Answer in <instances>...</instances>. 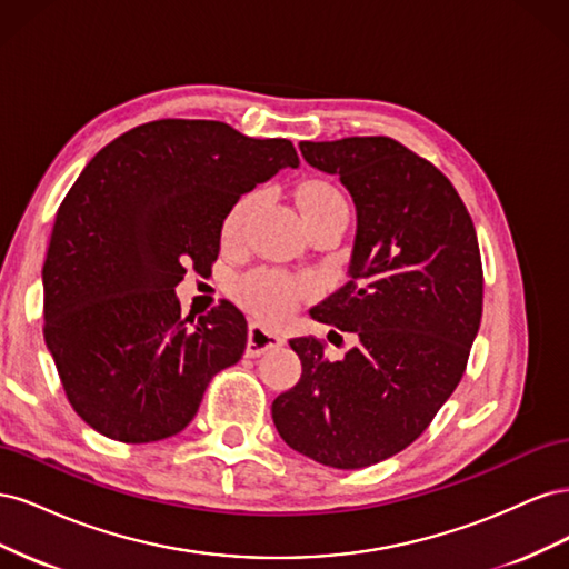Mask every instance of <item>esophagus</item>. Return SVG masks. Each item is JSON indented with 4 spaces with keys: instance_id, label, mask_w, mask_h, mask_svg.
Segmentation results:
<instances>
[{
    "instance_id": "1",
    "label": "esophagus",
    "mask_w": 569,
    "mask_h": 569,
    "mask_svg": "<svg viewBox=\"0 0 569 569\" xmlns=\"http://www.w3.org/2000/svg\"><path fill=\"white\" fill-rule=\"evenodd\" d=\"M282 343H284L282 337L263 330V327L258 325V322L249 325V339H247V356L249 358L261 356V353H266V351H270L274 347H282Z\"/></svg>"
}]
</instances>
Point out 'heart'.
I'll list each match as a JSON object with an SVG mask.
<instances>
[{
  "label": "heart",
  "mask_w": 569,
  "mask_h": 569,
  "mask_svg": "<svg viewBox=\"0 0 569 569\" xmlns=\"http://www.w3.org/2000/svg\"><path fill=\"white\" fill-rule=\"evenodd\" d=\"M256 201H258L256 194H244L242 199H237L232 203V209L228 211L226 220H222V230H220L222 242L228 247H234L244 239L247 226L256 209ZM332 201H343V199L337 189L327 182H306L299 189V203L303 213ZM303 295H306V287L301 282L278 270H256L247 274V278L239 280L234 287L237 301L258 320L270 322V325H278L295 313Z\"/></svg>",
  "instance_id": "1"
}]
</instances>
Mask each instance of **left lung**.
Segmentation results:
<instances>
[{
	"mask_svg": "<svg viewBox=\"0 0 569 569\" xmlns=\"http://www.w3.org/2000/svg\"><path fill=\"white\" fill-rule=\"evenodd\" d=\"M306 163L339 176L356 203L349 282L311 318L353 332L339 360L291 339L301 380L272 401L291 449L337 470L403 451L458 387L481 320L472 218L439 168L391 137L301 142Z\"/></svg>",
	"mask_w": 569,
	"mask_h": 569,
	"instance_id": "left-lung-1",
	"label": "left lung"
}]
</instances>
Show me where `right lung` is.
Here are the masks:
<instances>
[{
  "instance_id": "add662e5",
  "label": "right lung",
  "mask_w": 569,
  "mask_h": 569,
  "mask_svg": "<svg viewBox=\"0 0 569 569\" xmlns=\"http://www.w3.org/2000/svg\"><path fill=\"white\" fill-rule=\"evenodd\" d=\"M297 166L289 140L184 118L137 126L84 166L42 268L44 341L99 435L149 443L182 432L213 375L242 358V311L220 301L182 318L176 287L189 266L211 270L232 203Z\"/></svg>"
}]
</instances>
